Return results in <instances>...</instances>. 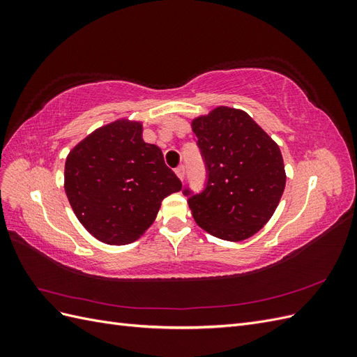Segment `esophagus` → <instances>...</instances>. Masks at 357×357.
<instances>
[{
    "mask_svg": "<svg viewBox=\"0 0 357 357\" xmlns=\"http://www.w3.org/2000/svg\"><path fill=\"white\" fill-rule=\"evenodd\" d=\"M176 174H177V177L183 181V178H185V167L178 165V167L176 168Z\"/></svg>",
    "mask_w": 357,
    "mask_h": 357,
    "instance_id": "obj_1",
    "label": "esophagus"
}]
</instances>
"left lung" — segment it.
<instances>
[{
	"mask_svg": "<svg viewBox=\"0 0 357 357\" xmlns=\"http://www.w3.org/2000/svg\"><path fill=\"white\" fill-rule=\"evenodd\" d=\"M207 169L188 204L204 231L226 241L250 238L271 219L286 186L280 147L243 110L218 107L192 121Z\"/></svg>",
	"mask_w": 357,
	"mask_h": 357,
	"instance_id": "8db88e82",
	"label": "left lung"
}]
</instances>
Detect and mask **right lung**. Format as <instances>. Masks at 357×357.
<instances>
[{
	"instance_id": "obj_1",
	"label": "right lung",
	"mask_w": 357,
	"mask_h": 357,
	"mask_svg": "<svg viewBox=\"0 0 357 357\" xmlns=\"http://www.w3.org/2000/svg\"><path fill=\"white\" fill-rule=\"evenodd\" d=\"M63 178L80 223L112 245L139 238L155 222L162 199L181 189L162 150L143 139V125L126 119L82 139L67 156Z\"/></svg>"
}]
</instances>
